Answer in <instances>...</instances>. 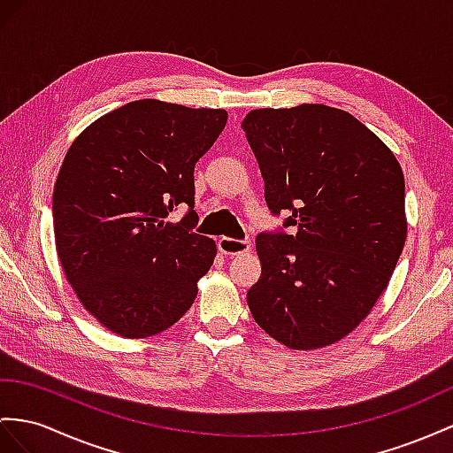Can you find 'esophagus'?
I'll return each mask as SVG.
<instances>
[{
	"label": "esophagus",
	"mask_w": 453,
	"mask_h": 453,
	"mask_svg": "<svg viewBox=\"0 0 453 453\" xmlns=\"http://www.w3.org/2000/svg\"><path fill=\"white\" fill-rule=\"evenodd\" d=\"M218 249H219V252L227 254V257H241V254H247L250 250V242L222 237L218 241Z\"/></svg>",
	"instance_id": "34e87169"
}]
</instances>
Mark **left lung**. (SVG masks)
Instances as JSON below:
<instances>
[{"label": "left lung", "instance_id": "left-lung-1", "mask_svg": "<svg viewBox=\"0 0 453 453\" xmlns=\"http://www.w3.org/2000/svg\"><path fill=\"white\" fill-rule=\"evenodd\" d=\"M273 214L295 235L260 234L254 321L293 350L339 342L373 310L402 254L400 162L350 112L304 103L242 120Z\"/></svg>", "mask_w": 453, "mask_h": 453}]
</instances>
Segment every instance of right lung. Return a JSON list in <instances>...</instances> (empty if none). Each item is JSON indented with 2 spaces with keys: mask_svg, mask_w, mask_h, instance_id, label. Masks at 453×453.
<instances>
[{
  "mask_svg": "<svg viewBox=\"0 0 453 453\" xmlns=\"http://www.w3.org/2000/svg\"><path fill=\"white\" fill-rule=\"evenodd\" d=\"M226 122L224 109L139 99L89 124L66 150L53 189L57 254L80 303L120 337L172 327L211 270L216 242L191 231L193 172ZM180 203L190 212L172 225Z\"/></svg>",
  "mask_w": 453,
  "mask_h": 453,
  "instance_id": "1",
  "label": "right lung"
}]
</instances>
